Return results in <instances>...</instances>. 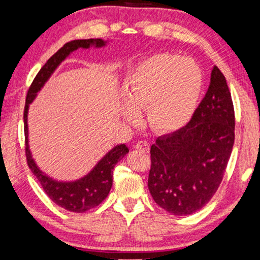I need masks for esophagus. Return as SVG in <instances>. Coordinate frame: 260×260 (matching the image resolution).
Segmentation results:
<instances>
[{
  "mask_svg": "<svg viewBox=\"0 0 260 260\" xmlns=\"http://www.w3.org/2000/svg\"><path fill=\"white\" fill-rule=\"evenodd\" d=\"M134 147H135V149H138V151H141V152H145V153H147L149 151V144L145 140L138 141L137 144H135Z\"/></svg>",
  "mask_w": 260,
  "mask_h": 260,
  "instance_id": "1",
  "label": "esophagus"
}]
</instances>
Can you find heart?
<instances>
[{"mask_svg":"<svg viewBox=\"0 0 260 260\" xmlns=\"http://www.w3.org/2000/svg\"><path fill=\"white\" fill-rule=\"evenodd\" d=\"M203 85V72L194 60L156 54L140 62L127 79L125 114L134 120L137 108L147 107V121L153 129L175 132L192 118Z\"/></svg>","mask_w":260,"mask_h":260,"instance_id":"b5f03b06","label":"heart"}]
</instances>
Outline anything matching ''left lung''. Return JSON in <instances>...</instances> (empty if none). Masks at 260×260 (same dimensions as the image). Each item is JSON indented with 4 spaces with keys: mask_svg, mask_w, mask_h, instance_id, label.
Listing matches in <instances>:
<instances>
[{
    "mask_svg": "<svg viewBox=\"0 0 260 260\" xmlns=\"http://www.w3.org/2000/svg\"><path fill=\"white\" fill-rule=\"evenodd\" d=\"M235 123L231 92L214 66L207 92L189 122L159 137L151 147L148 189L160 207L187 215L210 202L224 178Z\"/></svg>",
    "mask_w": 260,
    "mask_h": 260,
    "instance_id": "8db88e82",
    "label": "left lung"
}]
</instances>
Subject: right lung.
<instances>
[{
  "mask_svg": "<svg viewBox=\"0 0 260 260\" xmlns=\"http://www.w3.org/2000/svg\"><path fill=\"white\" fill-rule=\"evenodd\" d=\"M106 42L102 39H88V40H74L67 42L66 45L57 50L54 55L46 62L45 66L40 69L38 75L35 76L34 81L29 87L27 98H25V106L23 113L24 121V137H25V158L27 164L30 168L32 174L38 178L42 188L45 189L46 194L53 200L58 206L63 207L64 210L75 212V213H83V212L96 207L107 198L109 191L113 185V170L114 166L120 161L127 153L128 148L126 145L115 146L112 151H109L98 165L95 166L90 173L86 177L76 181L61 182L53 180L48 175L42 173L36 166V164L31 158L30 151L28 146V123L27 114L29 105L34 100L36 94L42 88L52 73L57 68V66L67 57L72 52L78 48H89L90 46L102 47Z\"/></svg>",
  "mask_w": 260,
  "mask_h": 260,
  "instance_id": "add662e5",
  "label": "right lung"
}]
</instances>
